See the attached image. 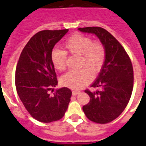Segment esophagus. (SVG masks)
<instances>
[{
  "label": "esophagus",
  "mask_w": 146,
  "mask_h": 146,
  "mask_svg": "<svg viewBox=\"0 0 146 146\" xmlns=\"http://www.w3.org/2000/svg\"><path fill=\"white\" fill-rule=\"evenodd\" d=\"M80 91H76V90H73L72 91V95L73 96H77L78 94H80Z\"/></svg>",
  "instance_id": "34e87169"
}]
</instances>
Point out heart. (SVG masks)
I'll return each mask as SVG.
<instances>
[{
    "label": "heart",
    "instance_id": "heart-1",
    "mask_svg": "<svg viewBox=\"0 0 146 146\" xmlns=\"http://www.w3.org/2000/svg\"><path fill=\"white\" fill-rule=\"evenodd\" d=\"M66 52L70 54L80 55V66L79 70L70 71L61 78L63 86L79 90L92 82L93 74L96 75L104 66L106 51L104 45L100 41H92L91 37L82 34H74L64 42ZM65 50L53 49L50 59L57 70L63 71L66 68L67 54Z\"/></svg>",
    "mask_w": 146,
    "mask_h": 146
}]
</instances>
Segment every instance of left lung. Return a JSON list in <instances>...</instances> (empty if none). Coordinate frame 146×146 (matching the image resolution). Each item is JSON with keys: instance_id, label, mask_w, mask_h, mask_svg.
Here are the masks:
<instances>
[{"instance_id": "obj_1", "label": "left lung", "mask_w": 146, "mask_h": 146, "mask_svg": "<svg viewBox=\"0 0 146 146\" xmlns=\"http://www.w3.org/2000/svg\"><path fill=\"white\" fill-rule=\"evenodd\" d=\"M82 33H92L104 45L105 62L91 87L100 90H85L90 101L82 107L87 118L104 124L118 117L126 108L133 88V69L129 55L111 33L101 27L79 28Z\"/></svg>"}]
</instances>
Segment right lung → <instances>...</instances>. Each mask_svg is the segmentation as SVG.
Segmentation results:
<instances>
[{"mask_svg":"<svg viewBox=\"0 0 146 146\" xmlns=\"http://www.w3.org/2000/svg\"><path fill=\"white\" fill-rule=\"evenodd\" d=\"M68 29L43 30L34 35L19 56L15 84L19 98L29 114L42 123L60 120L67 110L72 92L66 87L50 91L57 85L50 54Z\"/></svg>","mask_w":146,"mask_h":146,"instance_id":"1","label":"right lung"}]
</instances>
